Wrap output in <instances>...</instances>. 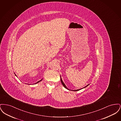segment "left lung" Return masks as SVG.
Returning a JSON list of instances; mask_svg holds the SVG:
<instances>
[{
    "label": "left lung",
    "mask_w": 121,
    "mask_h": 121,
    "mask_svg": "<svg viewBox=\"0 0 121 121\" xmlns=\"http://www.w3.org/2000/svg\"><path fill=\"white\" fill-rule=\"evenodd\" d=\"M60 78H61V82H62V84H63V86H64V87L65 88H66V89H68V88L67 87V86H66V85H65L64 84V83H63V81H62V78H61V76H60ZM89 84H88L87 85H86V86H85V87H84V88L86 87V86H87L88 85H89ZM80 90V89H78V90H73V91H78V90Z\"/></svg>",
    "instance_id": "obj_1"
}]
</instances>
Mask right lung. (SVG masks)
I'll list each match as a JSON object with an SVG mask.
<instances>
[{"instance_id": "right-lung-1", "label": "right lung", "mask_w": 121, "mask_h": 121, "mask_svg": "<svg viewBox=\"0 0 121 121\" xmlns=\"http://www.w3.org/2000/svg\"><path fill=\"white\" fill-rule=\"evenodd\" d=\"M42 80H41L39 81H38V82H36V83H35V84H36V83H38V82H40L41 81H42Z\"/></svg>"}]
</instances>
